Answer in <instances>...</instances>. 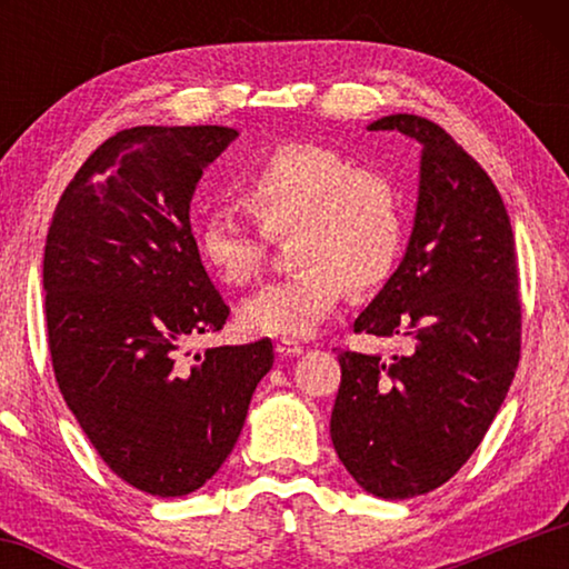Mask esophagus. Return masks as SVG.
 I'll return each instance as SVG.
<instances>
[{"label":"esophagus","mask_w":569,"mask_h":569,"mask_svg":"<svg viewBox=\"0 0 569 569\" xmlns=\"http://www.w3.org/2000/svg\"><path fill=\"white\" fill-rule=\"evenodd\" d=\"M276 353L283 356V359H293V356H301L303 353V346L291 341V339H281V341L276 343Z\"/></svg>","instance_id":"34e87169"}]
</instances>
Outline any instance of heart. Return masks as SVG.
Wrapping results in <instances>:
<instances>
[{"mask_svg":"<svg viewBox=\"0 0 569 569\" xmlns=\"http://www.w3.org/2000/svg\"><path fill=\"white\" fill-rule=\"evenodd\" d=\"M236 196L266 236L291 233L298 271L263 286L238 308L250 333L303 339L323 323L349 281L369 288L387 278L403 243L399 192L379 170L353 168L319 142H283L240 172ZM203 266L226 286H246L263 261V238L230 210L196 223Z\"/></svg>","mask_w":569,"mask_h":569,"instance_id":"obj_1","label":"heart"}]
</instances>
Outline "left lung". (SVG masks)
<instances>
[{
    "mask_svg": "<svg viewBox=\"0 0 569 569\" xmlns=\"http://www.w3.org/2000/svg\"><path fill=\"white\" fill-rule=\"evenodd\" d=\"M369 130L419 142V192L407 253L353 331L407 336L411 349L339 353L331 441L363 492L409 499L457 475L515 379V236L495 182L439 124L397 112Z\"/></svg>",
    "mask_w": 569,
    "mask_h": 569,
    "instance_id": "8db88e82",
    "label": "left lung"
}]
</instances>
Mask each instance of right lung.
Here are the masks:
<instances>
[{
    "label": "right lung",
    "mask_w": 569,
    "mask_h": 569,
    "mask_svg": "<svg viewBox=\"0 0 569 569\" xmlns=\"http://www.w3.org/2000/svg\"><path fill=\"white\" fill-rule=\"evenodd\" d=\"M233 128H130L92 152L54 208L44 311L54 377L104 465L182 497L223 467L273 343L213 346L228 306L200 263L190 200Z\"/></svg>",
    "instance_id": "obj_1"
}]
</instances>
